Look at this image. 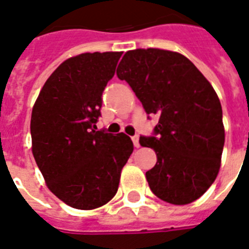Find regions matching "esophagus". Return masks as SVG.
<instances>
[{"label":"esophagus","mask_w":249,"mask_h":249,"mask_svg":"<svg viewBox=\"0 0 249 249\" xmlns=\"http://www.w3.org/2000/svg\"><path fill=\"white\" fill-rule=\"evenodd\" d=\"M131 141H133V143H134V147L137 148L141 147V144H139V135L138 134L133 135V137H131Z\"/></svg>","instance_id":"esophagus-1"}]
</instances>
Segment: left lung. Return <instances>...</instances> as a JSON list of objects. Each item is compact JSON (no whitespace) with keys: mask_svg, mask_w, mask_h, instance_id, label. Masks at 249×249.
<instances>
[{"mask_svg":"<svg viewBox=\"0 0 249 249\" xmlns=\"http://www.w3.org/2000/svg\"><path fill=\"white\" fill-rule=\"evenodd\" d=\"M116 74L160 118L153 135L139 139L157 154L145 172L152 192L173 205L197 200L218 176L225 141L213 86L185 55L153 48L126 52Z\"/></svg>","mask_w":249,"mask_h":249,"instance_id":"left-lung-1","label":"left lung"}]
</instances>
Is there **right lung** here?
<instances>
[{"label":"right lung","instance_id":"add662e5","mask_svg":"<svg viewBox=\"0 0 249 249\" xmlns=\"http://www.w3.org/2000/svg\"><path fill=\"white\" fill-rule=\"evenodd\" d=\"M121 52L85 53L64 60L43 86L33 107V154L48 187L67 205L91 210L118 191L133 153L128 135L97 130L102 92Z\"/></svg>","mask_w":249,"mask_h":249}]
</instances>
